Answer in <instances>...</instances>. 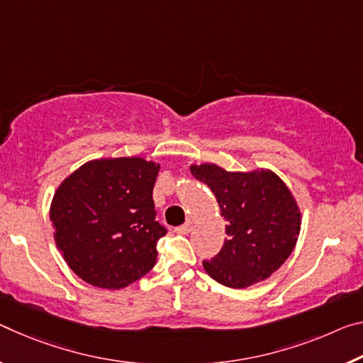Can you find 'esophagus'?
<instances>
[{"label":"esophagus","mask_w":363,"mask_h":363,"mask_svg":"<svg viewBox=\"0 0 363 363\" xmlns=\"http://www.w3.org/2000/svg\"><path fill=\"white\" fill-rule=\"evenodd\" d=\"M192 229V223L191 221H187V223H184V224H181V226H177L174 231L177 233V234H187L189 231H191Z\"/></svg>","instance_id":"1"}]
</instances>
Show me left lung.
I'll use <instances>...</instances> for the list:
<instances>
[{
    "instance_id": "left-lung-1",
    "label": "left lung",
    "mask_w": 363,
    "mask_h": 363,
    "mask_svg": "<svg viewBox=\"0 0 363 363\" xmlns=\"http://www.w3.org/2000/svg\"><path fill=\"white\" fill-rule=\"evenodd\" d=\"M191 172L211 189L226 221L228 238L203 260L205 272L234 289L269 278L292 254L301 231V211L286 184L264 169L228 172L200 164Z\"/></svg>"
}]
</instances>
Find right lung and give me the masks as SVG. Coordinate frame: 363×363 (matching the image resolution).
I'll use <instances>...</instances> for the list:
<instances>
[{"label":"right lung","mask_w":363,"mask_h":363,"mask_svg":"<svg viewBox=\"0 0 363 363\" xmlns=\"http://www.w3.org/2000/svg\"><path fill=\"white\" fill-rule=\"evenodd\" d=\"M158 171L135 157L95 160L57 187L50 210L56 245L85 283L121 289L155 267L168 233L152 197Z\"/></svg>","instance_id":"add662e5"}]
</instances>
